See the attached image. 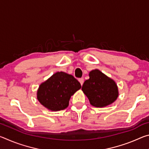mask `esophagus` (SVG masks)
<instances>
[{
    "label": "esophagus",
    "mask_w": 149,
    "mask_h": 149,
    "mask_svg": "<svg viewBox=\"0 0 149 149\" xmlns=\"http://www.w3.org/2000/svg\"><path fill=\"white\" fill-rule=\"evenodd\" d=\"M79 81L80 82V84H81V85H83L84 84V79L83 77H81V78H79Z\"/></svg>",
    "instance_id": "1"
}]
</instances>
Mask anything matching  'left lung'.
Segmentation results:
<instances>
[{
	"label": "left lung",
	"mask_w": 149,
	"mask_h": 149,
	"mask_svg": "<svg viewBox=\"0 0 149 149\" xmlns=\"http://www.w3.org/2000/svg\"><path fill=\"white\" fill-rule=\"evenodd\" d=\"M81 89L95 107H104L114 102L118 96L117 85L99 70L89 73V79L85 81Z\"/></svg>",
	"instance_id": "left-lung-1"
}]
</instances>
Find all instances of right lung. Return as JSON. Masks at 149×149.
<instances>
[{
    "label": "right lung",
    "mask_w": 149,
    "mask_h": 149,
    "mask_svg": "<svg viewBox=\"0 0 149 149\" xmlns=\"http://www.w3.org/2000/svg\"><path fill=\"white\" fill-rule=\"evenodd\" d=\"M81 87L80 83L73 75L57 72L40 85L37 99L50 110H64L68 106L71 96Z\"/></svg>",
    "instance_id": "add662e5"
}]
</instances>
